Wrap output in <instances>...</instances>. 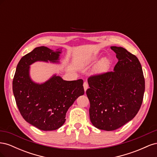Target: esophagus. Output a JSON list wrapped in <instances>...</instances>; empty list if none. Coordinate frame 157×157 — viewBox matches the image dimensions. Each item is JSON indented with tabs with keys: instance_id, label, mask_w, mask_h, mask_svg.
I'll return each instance as SVG.
<instances>
[{
	"instance_id": "1",
	"label": "esophagus",
	"mask_w": 157,
	"mask_h": 157,
	"mask_svg": "<svg viewBox=\"0 0 157 157\" xmlns=\"http://www.w3.org/2000/svg\"><path fill=\"white\" fill-rule=\"evenodd\" d=\"M83 86H84V91L86 92V90H87V89H88V83H87L86 82H84V84H83Z\"/></svg>"
}]
</instances>
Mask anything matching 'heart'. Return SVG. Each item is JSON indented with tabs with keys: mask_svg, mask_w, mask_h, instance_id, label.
Masks as SVG:
<instances>
[{
	"mask_svg": "<svg viewBox=\"0 0 157 157\" xmlns=\"http://www.w3.org/2000/svg\"><path fill=\"white\" fill-rule=\"evenodd\" d=\"M109 60L108 59L104 58L101 59L100 61H99V63H98L96 66V70L98 71V72H104L107 70L109 66Z\"/></svg>",
	"mask_w": 157,
	"mask_h": 157,
	"instance_id": "1",
	"label": "heart"
}]
</instances>
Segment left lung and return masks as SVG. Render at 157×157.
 <instances>
[{
    "label": "left lung",
    "mask_w": 157,
    "mask_h": 157,
    "mask_svg": "<svg viewBox=\"0 0 157 157\" xmlns=\"http://www.w3.org/2000/svg\"><path fill=\"white\" fill-rule=\"evenodd\" d=\"M118 61L113 71L90 77V118L98 129L112 131L132 120L143 101L145 78L139 59L122 47L111 46Z\"/></svg>",
    "instance_id": "obj_1"
}]
</instances>
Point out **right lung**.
I'll use <instances>...</instances> for the list:
<instances>
[{"label":"right lung","instance_id":"right-lung-1","mask_svg":"<svg viewBox=\"0 0 157 157\" xmlns=\"http://www.w3.org/2000/svg\"><path fill=\"white\" fill-rule=\"evenodd\" d=\"M61 50L45 46L35 48L22 57L17 65L12 89L23 118L29 124L44 131L58 129L65 122L69 108L84 94L83 80L67 81L54 75L44 83L33 82L30 65L36 61L59 63Z\"/></svg>","mask_w":157,"mask_h":157}]
</instances>
